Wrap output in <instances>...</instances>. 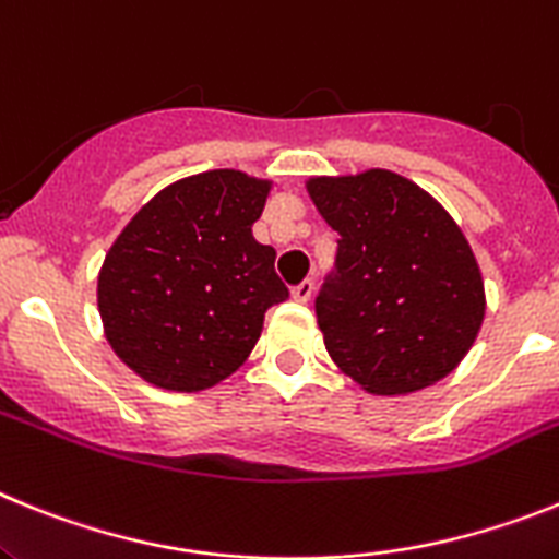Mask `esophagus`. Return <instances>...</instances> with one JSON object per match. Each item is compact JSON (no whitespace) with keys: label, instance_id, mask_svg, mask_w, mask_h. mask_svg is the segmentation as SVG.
Listing matches in <instances>:
<instances>
[{"label":"esophagus","instance_id":"34e87169","mask_svg":"<svg viewBox=\"0 0 559 559\" xmlns=\"http://www.w3.org/2000/svg\"><path fill=\"white\" fill-rule=\"evenodd\" d=\"M314 293V281L307 278V281H300L298 286H293V298L298 300V304H307L309 298H312Z\"/></svg>","mask_w":559,"mask_h":559}]
</instances>
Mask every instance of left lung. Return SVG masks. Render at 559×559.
<instances>
[{
  "label": "left lung",
  "mask_w": 559,
  "mask_h": 559,
  "mask_svg": "<svg viewBox=\"0 0 559 559\" xmlns=\"http://www.w3.org/2000/svg\"><path fill=\"white\" fill-rule=\"evenodd\" d=\"M314 207L340 233L314 298L326 352L368 394H414L448 377L487 312L461 227L416 182L385 168L312 177Z\"/></svg>",
  "instance_id": "8db88e82"
}]
</instances>
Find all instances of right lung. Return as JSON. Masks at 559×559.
<instances>
[{
    "mask_svg": "<svg viewBox=\"0 0 559 559\" xmlns=\"http://www.w3.org/2000/svg\"><path fill=\"white\" fill-rule=\"evenodd\" d=\"M270 179L233 168L177 179L120 230L98 273L104 334L152 385L205 391L239 371L264 312L289 298L252 239Z\"/></svg>",
    "mask_w": 559,
    "mask_h": 559,
    "instance_id": "1",
    "label": "right lung"
}]
</instances>
